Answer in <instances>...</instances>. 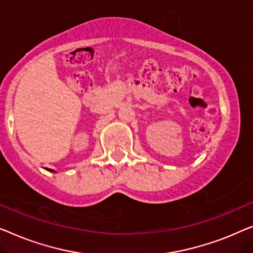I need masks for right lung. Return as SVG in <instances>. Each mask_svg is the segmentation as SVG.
<instances>
[{
    "instance_id": "obj_1",
    "label": "right lung",
    "mask_w": 253,
    "mask_h": 253,
    "mask_svg": "<svg viewBox=\"0 0 253 253\" xmlns=\"http://www.w3.org/2000/svg\"><path fill=\"white\" fill-rule=\"evenodd\" d=\"M49 170H50V172H55V170H54V169H49Z\"/></svg>"
}]
</instances>
